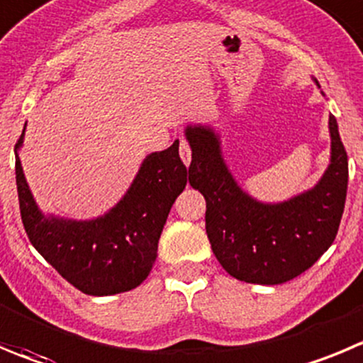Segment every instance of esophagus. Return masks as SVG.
Returning <instances> with one entry per match:
<instances>
[{"label": "esophagus", "mask_w": 363, "mask_h": 363, "mask_svg": "<svg viewBox=\"0 0 363 363\" xmlns=\"http://www.w3.org/2000/svg\"><path fill=\"white\" fill-rule=\"evenodd\" d=\"M179 158H182V162H184L185 165L191 164V160H192L191 146H189V143L185 139L179 140Z\"/></svg>", "instance_id": "34e87169"}]
</instances>
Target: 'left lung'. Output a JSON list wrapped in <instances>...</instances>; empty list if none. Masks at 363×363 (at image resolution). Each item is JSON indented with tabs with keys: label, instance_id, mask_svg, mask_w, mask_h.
<instances>
[{
	"label": "left lung",
	"instance_id": "1",
	"mask_svg": "<svg viewBox=\"0 0 363 363\" xmlns=\"http://www.w3.org/2000/svg\"><path fill=\"white\" fill-rule=\"evenodd\" d=\"M328 130L330 164L319 182L269 203L247 194L231 174L220 133L212 124H185L192 151L189 182L205 198L206 235L228 274L246 283L279 285L312 267L333 244L346 203L347 155L333 116Z\"/></svg>",
	"mask_w": 363,
	"mask_h": 363
}]
</instances>
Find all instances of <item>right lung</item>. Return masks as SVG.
<instances>
[{"label": "right lung", "mask_w": 363, "mask_h": 363, "mask_svg": "<svg viewBox=\"0 0 363 363\" xmlns=\"http://www.w3.org/2000/svg\"><path fill=\"white\" fill-rule=\"evenodd\" d=\"M24 132L26 124L16 144V182L21 219L33 247L84 294L113 296L139 287L157 260L172 203L189 182L178 140L147 155L123 198L103 216L71 219L37 205L19 158Z\"/></svg>", "instance_id": "right-lung-1"}]
</instances>
